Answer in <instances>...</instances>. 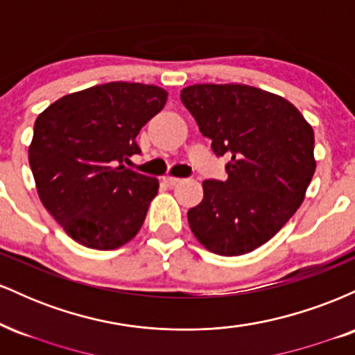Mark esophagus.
<instances>
[{
	"mask_svg": "<svg viewBox=\"0 0 355 355\" xmlns=\"http://www.w3.org/2000/svg\"><path fill=\"white\" fill-rule=\"evenodd\" d=\"M164 182H165L168 187H173V185H177L178 182H180V178H177V177H165Z\"/></svg>",
	"mask_w": 355,
	"mask_h": 355,
	"instance_id": "1",
	"label": "esophagus"
}]
</instances>
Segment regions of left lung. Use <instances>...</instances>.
Masks as SVG:
<instances>
[{
  "mask_svg": "<svg viewBox=\"0 0 355 355\" xmlns=\"http://www.w3.org/2000/svg\"><path fill=\"white\" fill-rule=\"evenodd\" d=\"M182 103L227 157V180H205L189 210L207 250L237 257L263 245L302 205L315 172L313 130L291 101L248 85H191Z\"/></svg>",
  "mask_w": 355,
  "mask_h": 355,
  "instance_id": "obj_1",
  "label": "left lung"
}]
</instances>
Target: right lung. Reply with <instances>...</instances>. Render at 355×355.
I'll list each match as a JSON object with an SVG mask.
<instances>
[{
	"label": "right lung",
	"mask_w": 355,
	"mask_h": 355,
	"mask_svg": "<svg viewBox=\"0 0 355 355\" xmlns=\"http://www.w3.org/2000/svg\"><path fill=\"white\" fill-rule=\"evenodd\" d=\"M155 85L112 83L61 96L40 113L28 148L44 209L75 242L113 250L144 225L157 178L126 168L137 135L165 107Z\"/></svg>",
	"instance_id": "add662e5"
}]
</instances>
